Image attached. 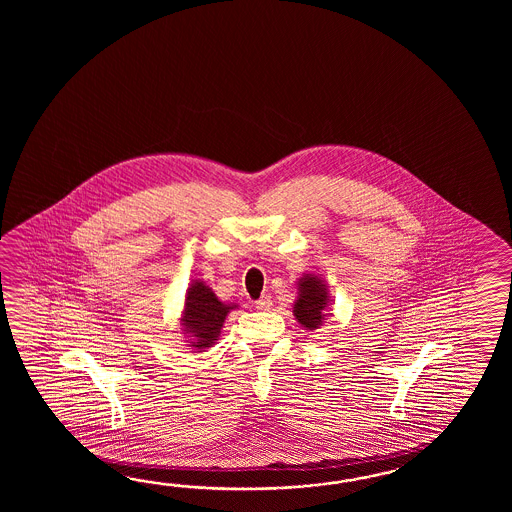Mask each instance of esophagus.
<instances>
[{
    "label": "esophagus",
    "instance_id": "obj_1",
    "mask_svg": "<svg viewBox=\"0 0 512 512\" xmlns=\"http://www.w3.org/2000/svg\"><path fill=\"white\" fill-rule=\"evenodd\" d=\"M254 307H256L258 311H269L272 307L271 296H261L260 300L254 302Z\"/></svg>",
    "mask_w": 512,
    "mask_h": 512
}]
</instances>
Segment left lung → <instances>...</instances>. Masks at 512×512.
Here are the masks:
<instances>
[{"label": "left lung", "mask_w": 512, "mask_h": 512, "mask_svg": "<svg viewBox=\"0 0 512 512\" xmlns=\"http://www.w3.org/2000/svg\"><path fill=\"white\" fill-rule=\"evenodd\" d=\"M296 300L293 304V315L298 324L315 331L322 326L329 316V307H333L329 285L316 272H304L296 282Z\"/></svg>", "instance_id": "obj_1"}]
</instances>
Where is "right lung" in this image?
Listing matches in <instances>:
<instances>
[{
    "label": "right lung",
    "instance_id": "obj_1",
    "mask_svg": "<svg viewBox=\"0 0 512 512\" xmlns=\"http://www.w3.org/2000/svg\"><path fill=\"white\" fill-rule=\"evenodd\" d=\"M240 309L236 302H221L212 287L203 280H192L185 294L183 311L179 315L181 335L186 346L196 349L194 353H203L218 342L223 324L230 311Z\"/></svg>",
    "mask_w": 512,
    "mask_h": 512
}]
</instances>
